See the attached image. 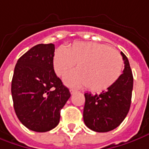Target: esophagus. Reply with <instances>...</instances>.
Listing matches in <instances>:
<instances>
[{
    "mask_svg": "<svg viewBox=\"0 0 149 149\" xmlns=\"http://www.w3.org/2000/svg\"><path fill=\"white\" fill-rule=\"evenodd\" d=\"M69 91H70L71 94L72 95V94H74L75 92H77V91H76V90H74V89H70V90H69Z\"/></svg>",
    "mask_w": 149,
    "mask_h": 149,
    "instance_id": "esophagus-1",
    "label": "esophagus"
}]
</instances>
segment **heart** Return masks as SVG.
<instances>
[{
	"label": "heart",
	"instance_id": "b5f03b06",
	"mask_svg": "<svg viewBox=\"0 0 149 149\" xmlns=\"http://www.w3.org/2000/svg\"><path fill=\"white\" fill-rule=\"evenodd\" d=\"M77 63V70L64 77L69 87L86 86L101 92L111 87L120 78L123 60L118 51L95 42H75L66 49L59 47L54 54L53 67L58 77L66 75Z\"/></svg>",
	"mask_w": 149,
	"mask_h": 149
}]
</instances>
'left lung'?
<instances>
[{"instance_id":"obj_1","label":"left lung","mask_w":149,"mask_h":149,"mask_svg":"<svg viewBox=\"0 0 149 149\" xmlns=\"http://www.w3.org/2000/svg\"><path fill=\"white\" fill-rule=\"evenodd\" d=\"M125 64L120 78L100 95L86 93L83 119L86 125L96 132L114 130L129 112L133 90V75L127 57L121 52Z\"/></svg>"}]
</instances>
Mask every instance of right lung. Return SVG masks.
<instances>
[{"label":"right lung","instance_id":"1","mask_svg":"<svg viewBox=\"0 0 149 149\" xmlns=\"http://www.w3.org/2000/svg\"><path fill=\"white\" fill-rule=\"evenodd\" d=\"M54 44H39L19 58L11 83L15 113L21 123L36 132L56 127L69 90L53 67Z\"/></svg>","mask_w":149,"mask_h":149}]
</instances>
